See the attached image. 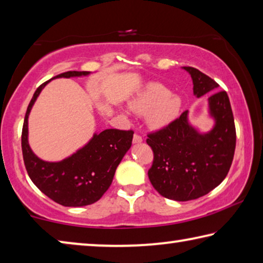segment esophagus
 <instances>
[{
    "label": "esophagus",
    "instance_id": "obj_1",
    "mask_svg": "<svg viewBox=\"0 0 263 263\" xmlns=\"http://www.w3.org/2000/svg\"><path fill=\"white\" fill-rule=\"evenodd\" d=\"M132 141H133V144H140L141 141H143V138H141L139 135H137V133H136V135L133 136Z\"/></svg>",
    "mask_w": 263,
    "mask_h": 263
}]
</instances>
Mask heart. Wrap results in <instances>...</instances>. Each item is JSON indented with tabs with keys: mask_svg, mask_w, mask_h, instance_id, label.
Masks as SVG:
<instances>
[{
	"mask_svg": "<svg viewBox=\"0 0 263 263\" xmlns=\"http://www.w3.org/2000/svg\"><path fill=\"white\" fill-rule=\"evenodd\" d=\"M128 107L137 115L146 116L149 126L162 128L178 118L181 99L164 85L148 83L133 96Z\"/></svg>",
	"mask_w": 263,
	"mask_h": 263,
	"instance_id": "1",
	"label": "heart"
}]
</instances>
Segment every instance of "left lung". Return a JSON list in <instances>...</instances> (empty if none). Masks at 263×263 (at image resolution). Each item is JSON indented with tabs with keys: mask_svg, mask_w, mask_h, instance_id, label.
<instances>
[{
	"mask_svg": "<svg viewBox=\"0 0 263 263\" xmlns=\"http://www.w3.org/2000/svg\"><path fill=\"white\" fill-rule=\"evenodd\" d=\"M193 81V93L200 98L213 92L219 84L192 66H182ZM211 131L200 132L189 120V111L162 130L148 135L146 143L154 159L148 170L152 186L162 197L189 201L210 193L221 184L234 157L236 132L226 91L208 97Z\"/></svg>",
	"mask_w": 263,
	"mask_h": 263,
	"instance_id": "obj_1",
	"label": "left lung"
}]
</instances>
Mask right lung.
Wrapping results in <instances>:
<instances>
[{"label": "right lung", "mask_w": 263, "mask_h": 263, "mask_svg": "<svg viewBox=\"0 0 263 263\" xmlns=\"http://www.w3.org/2000/svg\"><path fill=\"white\" fill-rule=\"evenodd\" d=\"M89 71H68L55 78L89 76ZM51 81V79H50ZM45 82L37 87L29 103L22 130V152L27 172L41 192L66 207L91 205L109 189L117 167L132 145L133 131L107 128L93 133L84 146L61 161H45L29 145L28 118Z\"/></svg>", "instance_id": "add662e5"}]
</instances>
